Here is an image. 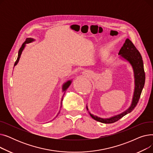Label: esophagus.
I'll use <instances>...</instances> for the list:
<instances>
[{
	"label": "esophagus",
	"mask_w": 153,
	"mask_h": 153,
	"mask_svg": "<svg viewBox=\"0 0 153 153\" xmlns=\"http://www.w3.org/2000/svg\"><path fill=\"white\" fill-rule=\"evenodd\" d=\"M82 74H84L85 76H88L89 75V72H88L87 71H84L82 72Z\"/></svg>",
	"instance_id": "esophagus-1"
}]
</instances>
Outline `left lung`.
I'll list each match as a JSON object with an SVG mask.
<instances>
[{"label": "left lung", "mask_w": 153, "mask_h": 153, "mask_svg": "<svg viewBox=\"0 0 153 153\" xmlns=\"http://www.w3.org/2000/svg\"><path fill=\"white\" fill-rule=\"evenodd\" d=\"M118 54L129 62L133 68L134 78V91L132 102L130 107L126 110L118 115L108 118H103L94 115L89 111L90 115L93 119L103 123H112L116 122L118 120L132 111L135 107L137 105L144 85V82H145V73L144 71L143 61L141 55L130 39L127 38L125 40V42L120 49ZM86 108L87 110H89L87 106H86Z\"/></svg>", "instance_id": "1"}]
</instances>
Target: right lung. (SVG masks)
I'll return each instance as SVG.
<instances>
[{
  "label": "right lung",
  "instance_id": "right-lung-1",
  "mask_svg": "<svg viewBox=\"0 0 153 153\" xmlns=\"http://www.w3.org/2000/svg\"><path fill=\"white\" fill-rule=\"evenodd\" d=\"M33 41H35V39H33V38H28L26 39L25 42L22 44L21 48H20V50H19V51L18 57H17V60H16V61H15V64H14V66L17 65V63L19 62V59H20V56H21L23 50H24V48H25V46H26L25 45L27 44V43H31V42H33ZM71 82H72V81H67L66 82H65V83H64V84L62 85V91L64 92V94H63V95H62V99H61V105H62V99H63V97H64V94H65V92H66V89H68V88L69 87V85H71ZM59 114V112L58 114V115ZM58 115H57V116H58ZM57 116H56V117H57Z\"/></svg>",
  "mask_w": 153,
  "mask_h": 153
}]
</instances>
